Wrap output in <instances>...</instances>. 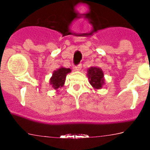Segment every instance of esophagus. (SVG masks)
Instances as JSON below:
<instances>
[{
    "mask_svg": "<svg viewBox=\"0 0 150 150\" xmlns=\"http://www.w3.org/2000/svg\"><path fill=\"white\" fill-rule=\"evenodd\" d=\"M82 68V64H78L77 66H76V67H74V71H79L80 70H81Z\"/></svg>",
    "mask_w": 150,
    "mask_h": 150,
    "instance_id": "obj_1",
    "label": "esophagus"
}]
</instances>
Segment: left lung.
I'll use <instances>...</instances> for the list:
<instances>
[{
	"label": "left lung",
	"mask_w": 150,
	"mask_h": 150,
	"mask_svg": "<svg viewBox=\"0 0 150 150\" xmlns=\"http://www.w3.org/2000/svg\"><path fill=\"white\" fill-rule=\"evenodd\" d=\"M89 83L95 89H100L105 84L104 72L98 67H90L87 71Z\"/></svg>",
	"instance_id": "1"
}]
</instances>
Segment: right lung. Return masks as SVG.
I'll return each instance as SVG.
<instances>
[{
	"label": "right lung",
	"instance_id": "add662e5",
	"mask_svg": "<svg viewBox=\"0 0 150 150\" xmlns=\"http://www.w3.org/2000/svg\"><path fill=\"white\" fill-rule=\"evenodd\" d=\"M71 72V69L64 67H61L57 69L56 71H54L50 79V86H52L54 89L58 91V88L64 86L65 83L66 76Z\"/></svg>",
	"mask_w": 150,
	"mask_h": 150
}]
</instances>
